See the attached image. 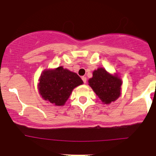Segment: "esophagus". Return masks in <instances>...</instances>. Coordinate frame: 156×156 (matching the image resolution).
I'll return each mask as SVG.
<instances>
[{"label":"esophagus","instance_id":"obj_1","mask_svg":"<svg viewBox=\"0 0 156 156\" xmlns=\"http://www.w3.org/2000/svg\"><path fill=\"white\" fill-rule=\"evenodd\" d=\"M81 79H82L83 82H84V84H86V82H87V78H86V77H84V76H82V77H81Z\"/></svg>","mask_w":156,"mask_h":156}]
</instances>
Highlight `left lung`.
<instances>
[{"mask_svg": "<svg viewBox=\"0 0 156 156\" xmlns=\"http://www.w3.org/2000/svg\"><path fill=\"white\" fill-rule=\"evenodd\" d=\"M88 83L103 103L108 104L120 97L122 80L117 75L108 74L104 69L94 71Z\"/></svg>", "mask_w": 156, "mask_h": 156, "instance_id": "1", "label": "left lung"}]
</instances>
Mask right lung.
Listing matches in <instances>:
<instances>
[{
    "mask_svg": "<svg viewBox=\"0 0 156 156\" xmlns=\"http://www.w3.org/2000/svg\"><path fill=\"white\" fill-rule=\"evenodd\" d=\"M83 84L75 72L62 66L42 73L39 82V92L46 101L55 106H62L68 100L72 90Z\"/></svg>",
    "mask_w": 156,
    "mask_h": 156,
    "instance_id": "1",
    "label": "right lung"
}]
</instances>
